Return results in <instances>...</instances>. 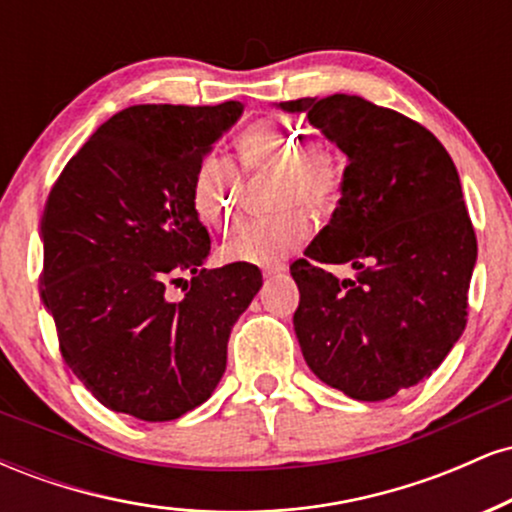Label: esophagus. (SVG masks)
Returning a JSON list of instances; mask_svg holds the SVG:
<instances>
[{
  "label": "esophagus",
  "mask_w": 512,
  "mask_h": 512,
  "mask_svg": "<svg viewBox=\"0 0 512 512\" xmlns=\"http://www.w3.org/2000/svg\"><path fill=\"white\" fill-rule=\"evenodd\" d=\"M286 272V264L284 262H272V264H262V274L264 276H276Z\"/></svg>",
  "instance_id": "34e87169"
}]
</instances>
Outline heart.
I'll return each mask as SVG.
<instances>
[{
    "mask_svg": "<svg viewBox=\"0 0 512 512\" xmlns=\"http://www.w3.org/2000/svg\"><path fill=\"white\" fill-rule=\"evenodd\" d=\"M245 161L257 166H284L279 207H305L313 214L332 209L339 195V170L327 154L315 151V139L305 127L284 117L257 122L240 142ZM192 207L199 219L219 231H231L240 221V175L231 158L207 154L192 175ZM310 223L301 209H286L267 221L245 223L223 245L231 262L272 264L289 255L308 238Z\"/></svg>",
    "mask_w": 512,
    "mask_h": 512,
    "instance_id": "1",
    "label": "heart"
}]
</instances>
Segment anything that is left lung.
I'll return each mask as SVG.
<instances>
[{"label":"left lung","mask_w":512,"mask_h":512,"mask_svg":"<svg viewBox=\"0 0 512 512\" xmlns=\"http://www.w3.org/2000/svg\"><path fill=\"white\" fill-rule=\"evenodd\" d=\"M349 156L330 223L291 264L293 330L310 370L361 402L436 370L467 325L477 236L445 146L411 117L358 96L281 103ZM349 261L354 280L325 263Z\"/></svg>","instance_id":"obj_1"}]
</instances>
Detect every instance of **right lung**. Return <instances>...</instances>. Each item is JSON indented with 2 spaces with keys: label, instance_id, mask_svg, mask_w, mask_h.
<instances>
[{
  "label": "right lung",
  "instance_id": "right-lung-1",
  "mask_svg": "<svg viewBox=\"0 0 512 512\" xmlns=\"http://www.w3.org/2000/svg\"><path fill=\"white\" fill-rule=\"evenodd\" d=\"M240 113L238 101L132 105L52 185L40 293L64 363L108 409L173 421L207 402L226 370L231 327L262 274L248 262L204 269L211 240L190 187ZM170 285L186 291L180 302Z\"/></svg>",
  "mask_w": 512,
  "mask_h": 512
}]
</instances>
